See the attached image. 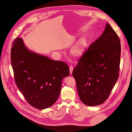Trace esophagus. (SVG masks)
Masks as SVG:
<instances>
[{
	"label": "esophagus",
	"instance_id": "obj_1",
	"mask_svg": "<svg viewBox=\"0 0 132 132\" xmlns=\"http://www.w3.org/2000/svg\"><path fill=\"white\" fill-rule=\"evenodd\" d=\"M73 69V66H70L69 67V71H70V75H71V74H72V73Z\"/></svg>",
	"mask_w": 132,
	"mask_h": 132
}]
</instances>
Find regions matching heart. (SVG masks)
<instances>
[{"label":"heart","mask_w":132,"mask_h":132,"mask_svg":"<svg viewBox=\"0 0 132 132\" xmlns=\"http://www.w3.org/2000/svg\"><path fill=\"white\" fill-rule=\"evenodd\" d=\"M87 46V40L85 37L80 38L71 50V54L75 57H80L82 56L85 52Z\"/></svg>","instance_id":"obj_1"}]
</instances>
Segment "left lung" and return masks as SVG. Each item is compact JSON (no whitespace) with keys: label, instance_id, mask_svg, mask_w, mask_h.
<instances>
[{"label":"left lung","instance_id":"obj_1","mask_svg":"<svg viewBox=\"0 0 132 132\" xmlns=\"http://www.w3.org/2000/svg\"><path fill=\"white\" fill-rule=\"evenodd\" d=\"M121 45L108 23L102 34L78 60L72 71L79 96L87 106H96L109 98L119 75Z\"/></svg>","mask_w":132,"mask_h":132}]
</instances>
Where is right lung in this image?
I'll return each mask as SVG.
<instances>
[{
	"instance_id": "obj_1",
	"label": "right lung",
	"mask_w": 132,
	"mask_h": 132,
	"mask_svg": "<svg viewBox=\"0 0 132 132\" xmlns=\"http://www.w3.org/2000/svg\"><path fill=\"white\" fill-rule=\"evenodd\" d=\"M11 61L16 84L27 102L39 110L51 106L59 96L62 79L69 75L67 64L30 51L19 37L12 43Z\"/></svg>"
}]
</instances>
